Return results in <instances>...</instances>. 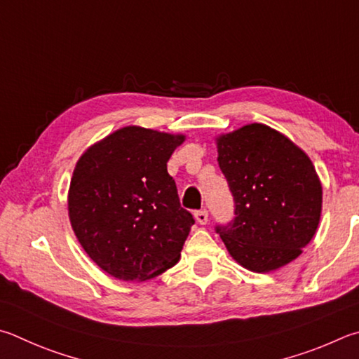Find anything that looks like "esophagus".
I'll return each mask as SVG.
<instances>
[{
	"mask_svg": "<svg viewBox=\"0 0 359 359\" xmlns=\"http://www.w3.org/2000/svg\"><path fill=\"white\" fill-rule=\"evenodd\" d=\"M194 218H196V221H198L199 224H205L207 221H208V213H207L205 208H204V210L194 212Z\"/></svg>",
	"mask_w": 359,
	"mask_h": 359,
	"instance_id": "34e87169",
	"label": "esophagus"
}]
</instances>
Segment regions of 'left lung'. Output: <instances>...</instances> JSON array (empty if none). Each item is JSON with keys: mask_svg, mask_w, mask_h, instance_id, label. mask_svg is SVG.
<instances>
[{"mask_svg": "<svg viewBox=\"0 0 359 359\" xmlns=\"http://www.w3.org/2000/svg\"><path fill=\"white\" fill-rule=\"evenodd\" d=\"M217 147L236 204L231 223L215 227L227 251L256 273L292 262L320 221L322 184L312 161L264 123L221 135Z\"/></svg>", "mask_w": 359, "mask_h": 359, "instance_id": "obj_1", "label": "left lung"}]
</instances>
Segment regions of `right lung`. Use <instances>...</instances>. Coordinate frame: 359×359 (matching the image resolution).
Here are the masks:
<instances>
[{"mask_svg": "<svg viewBox=\"0 0 359 359\" xmlns=\"http://www.w3.org/2000/svg\"><path fill=\"white\" fill-rule=\"evenodd\" d=\"M184 135L123 127L90 146L74 169L69 218L78 242L108 275L146 281L171 269L194 224L166 163Z\"/></svg>", "mask_w": 359, "mask_h": 359, "instance_id": "right-lung-1", "label": "right lung"}]
</instances>
